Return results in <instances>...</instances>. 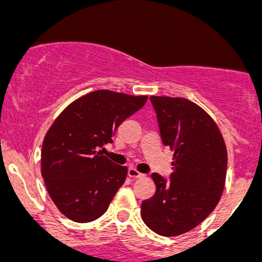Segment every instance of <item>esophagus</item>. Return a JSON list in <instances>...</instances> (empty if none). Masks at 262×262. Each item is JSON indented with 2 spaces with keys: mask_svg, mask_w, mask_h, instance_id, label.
Instances as JSON below:
<instances>
[{
  "mask_svg": "<svg viewBox=\"0 0 262 262\" xmlns=\"http://www.w3.org/2000/svg\"><path fill=\"white\" fill-rule=\"evenodd\" d=\"M128 173H129V176L133 177V179H139V177H143V176H144V173L139 172V171H138L137 169H134V167H132V169H129Z\"/></svg>",
  "mask_w": 262,
  "mask_h": 262,
  "instance_id": "1",
  "label": "esophagus"
}]
</instances>
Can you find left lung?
<instances>
[{
	"instance_id": "1",
	"label": "left lung",
	"mask_w": 262,
	"mask_h": 262,
	"mask_svg": "<svg viewBox=\"0 0 262 262\" xmlns=\"http://www.w3.org/2000/svg\"><path fill=\"white\" fill-rule=\"evenodd\" d=\"M161 140L173 150L170 181L151 173L155 194L141 218L162 236L187 233L215 208L224 189L228 155L221 130L200 106L181 97L151 96Z\"/></svg>"
}]
</instances>
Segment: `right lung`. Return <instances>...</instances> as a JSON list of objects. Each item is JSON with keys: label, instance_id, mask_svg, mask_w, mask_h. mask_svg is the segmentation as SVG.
<instances>
[{"label": "right lung", "instance_id": "right-lung-1", "mask_svg": "<svg viewBox=\"0 0 262 262\" xmlns=\"http://www.w3.org/2000/svg\"><path fill=\"white\" fill-rule=\"evenodd\" d=\"M148 96L108 90L87 93L62 111L41 148V176L60 212L77 223L100 218L127 179V167L100 149L117 128L145 104Z\"/></svg>", "mask_w": 262, "mask_h": 262}]
</instances>
